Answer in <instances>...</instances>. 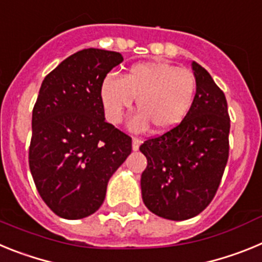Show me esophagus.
Masks as SVG:
<instances>
[{"instance_id":"34e87169","label":"esophagus","mask_w":262,"mask_h":262,"mask_svg":"<svg viewBox=\"0 0 262 262\" xmlns=\"http://www.w3.org/2000/svg\"><path fill=\"white\" fill-rule=\"evenodd\" d=\"M140 139H138V138H133V149L134 151H138L139 149V147H140Z\"/></svg>"}]
</instances>
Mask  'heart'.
I'll return each mask as SVG.
<instances>
[{
	"mask_svg": "<svg viewBox=\"0 0 262 262\" xmlns=\"http://www.w3.org/2000/svg\"><path fill=\"white\" fill-rule=\"evenodd\" d=\"M196 81L187 69L169 62L148 61L133 66L122 78L110 75L101 85V99L106 118L118 124L136 99L131 126L142 131L154 126L156 133H166L181 123L195 98Z\"/></svg>",
	"mask_w": 262,
	"mask_h": 262,
	"instance_id": "heart-1",
	"label": "heart"
}]
</instances>
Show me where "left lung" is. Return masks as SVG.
<instances>
[{
	"label": "left lung",
	"instance_id": "left-lung-1",
	"mask_svg": "<svg viewBox=\"0 0 262 262\" xmlns=\"http://www.w3.org/2000/svg\"><path fill=\"white\" fill-rule=\"evenodd\" d=\"M195 98L181 123L147 139L142 198L147 209L170 221L195 216L210 205L230 154L226 96L210 73L193 61Z\"/></svg>",
	"mask_w": 262,
	"mask_h": 262
}]
</instances>
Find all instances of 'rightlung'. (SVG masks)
Listing matches in <instances>:
<instances>
[{"instance_id":"add662e5","label":"right lung","mask_w":262,"mask_h":262,"mask_svg":"<svg viewBox=\"0 0 262 262\" xmlns=\"http://www.w3.org/2000/svg\"><path fill=\"white\" fill-rule=\"evenodd\" d=\"M123 61L114 51H78L41 82L34 110L29 165L41 200L64 219L89 216L105 201L110 177L133 140L105 120L101 85Z\"/></svg>"}]
</instances>
